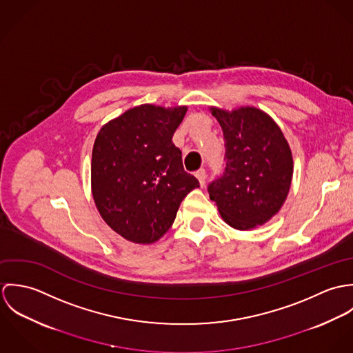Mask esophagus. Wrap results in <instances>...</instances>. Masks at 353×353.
Wrapping results in <instances>:
<instances>
[{
  "label": "esophagus",
  "instance_id": "obj_1",
  "mask_svg": "<svg viewBox=\"0 0 353 353\" xmlns=\"http://www.w3.org/2000/svg\"><path fill=\"white\" fill-rule=\"evenodd\" d=\"M196 176H197V179L200 181V185L205 186V179H206V172H205V170L200 168V170L196 172Z\"/></svg>",
  "mask_w": 353,
  "mask_h": 353
}]
</instances>
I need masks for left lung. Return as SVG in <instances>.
Here are the masks:
<instances>
[{"mask_svg": "<svg viewBox=\"0 0 353 353\" xmlns=\"http://www.w3.org/2000/svg\"><path fill=\"white\" fill-rule=\"evenodd\" d=\"M219 121L225 147L224 172L208 193L223 220L241 231L269 221L285 201L294 160L279 125L262 110L210 108Z\"/></svg>", "mask_w": 353, "mask_h": 353, "instance_id": "8db88e82", "label": "left lung"}]
</instances>
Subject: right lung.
<instances>
[{
    "mask_svg": "<svg viewBox=\"0 0 353 353\" xmlns=\"http://www.w3.org/2000/svg\"><path fill=\"white\" fill-rule=\"evenodd\" d=\"M186 105L141 104L110 121L97 136L92 196L103 220L121 236L151 245L172 225L182 200L200 182L186 172L172 136Z\"/></svg>",
    "mask_w": 353,
    "mask_h": 353,
    "instance_id": "right-lung-1",
    "label": "right lung"
}]
</instances>
